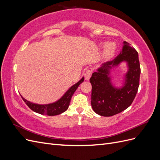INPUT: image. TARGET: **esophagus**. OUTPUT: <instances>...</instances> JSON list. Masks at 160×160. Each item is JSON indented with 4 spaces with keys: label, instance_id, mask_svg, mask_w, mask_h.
Segmentation results:
<instances>
[{
    "label": "esophagus",
    "instance_id": "obj_1",
    "mask_svg": "<svg viewBox=\"0 0 160 160\" xmlns=\"http://www.w3.org/2000/svg\"><path fill=\"white\" fill-rule=\"evenodd\" d=\"M91 70H87L85 72V73H84V77H85V79H86V80H89V79H90V77H91Z\"/></svg>",
    "mask_w": 160,
    "mask_h": 160
}]
</instances>
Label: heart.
Instances as JSON below:
<instances>
[{
    "label": "heart",
    "mask_w": 160,
    "mask_h": 160,
    "mask_svg": "<svg viewBox=\"0 0 160 160\" xmlns=\"http://www.w3.org/2000/svg\"><path fill=\"white\" fill-rule=\"evenodd\" d=\"M116 45L114 42H109L105 46V49L104 51V55L105 57H110L112 56L115 51Z\"/></svg>",
    "instance_id": "obj_1"
}]
</instances>
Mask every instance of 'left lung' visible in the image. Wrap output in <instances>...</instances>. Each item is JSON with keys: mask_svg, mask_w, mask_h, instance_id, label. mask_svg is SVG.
<instances>
[{"mask_svg": "<svg viewBox=\"0 0 160 160\" xmlns=\"http://www.w3.org/2000/svg\"><path fill=\"white\" fill-rule=\"evenodd\" d=\"M122 51L112 61L103 62L90 78L92 85L91 106L96 113L110 117L121 113L132 103L139 88L141 69L138 52L129 43L123 41ZM125 62L128 70L124 76V83L116 88L111 82L110 71Z\"/></svg>", "mask_w": 160, "mask_h": 160, "instance_id": "1", "label": "left lung"}]
</instances>
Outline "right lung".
<instances>
[{
    "instance_id": "add662e5",
    "label": "right lung",
    "mask_w": 160,
    "mask_h": 160,
    "mask_svg": "<svg viewBox=\"0 0 160 160\" xmlns=\"http://www.w3.org/2000/svg\"><path fill=\"white\" fill-rule=\"evenodd\" d=\"M83 81L84 77H82V79L80 81H79L75 85L71 86L59 100L52 103L44 105L33 103L31 102V101H28L25 98H23L21 95V96L23 101H25V103L27 105L28 107L33 111H35V112L49 116L57 115L65 112L68 109L72 95H73L79 85L81 83H83Z\"/></svg>"
}]
</instances>
